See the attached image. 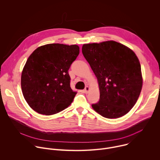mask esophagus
I'll return each instance as SVG.
<instances>
[{"instance_id": "1", "label": "esophagus", "mask_w": 160, "mask_h": 160, "mask_svg": "<svg viewBox=\"0 0 160 160\" xmlns=\"http://www.w3.org/2000/svg\"><path fill=\"white\" fill-rule=\"evenodd\" d=\"M90 90V87H88V86H87V87H85V89H84V92H85V94H87L88 92V91Z\"/></svg>"}]
</instances>
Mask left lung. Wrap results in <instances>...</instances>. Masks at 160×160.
<instances>
[{"label": "left lung", "instance_id": "8db88e82", "mask_svg": "<svg viewBox=\"0 0 160 160\" xmlns=\"http://www.w3.org/2000/svg\"><path fill=\"white\" fill-rule=\"evenodd\" d=\"M82 53L98 82L100 98L92 105L94 110L109 119L126 115L135 104L142 87L138 56L113 40L83 44Z\"/></svg>", "mask_w": 160, "mask_h": 160}]
</instances>
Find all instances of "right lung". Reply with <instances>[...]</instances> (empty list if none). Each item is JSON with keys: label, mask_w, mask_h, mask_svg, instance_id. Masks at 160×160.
Instances as JSON below:
<instances>
[{"label": "right lung", "mask_w": 160, "mask_h": 160, "mask_svg": "<svg viewBox=\"0 0 160 160\" xmlns=\"http://www.w3.org/2000/svg\"><path fill=\"white\" fill-rule=\"evenodd\" d=\"M79 52L77 45L49 43L31 54L22 71L21 86L33 110L51 115L72 104L77 92L70 87L68 70Z\"/></svg>", "instance_id": "1"}]
</instances>
